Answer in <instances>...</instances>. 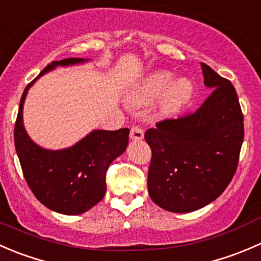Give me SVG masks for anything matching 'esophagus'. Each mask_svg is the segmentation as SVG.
<instances>
[{
  "label": "esophagus",
  "mask_w": 261,
  "mask_h": 261,
  "mask_svg": "<svg viewBox=\"0 0 261 261\" xmlns=\"http://www.w3.org/2000/svg\"><path fill=\"white\" fill-rule=\"evenodd\" d=\"M143 137H144V132L142 128L133 127L130 129V138L133 139V141H139V139H142Z\"/></svg>",
  "instance_id": "esophagus-1"
}]
</instances>
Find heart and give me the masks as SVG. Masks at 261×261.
I'll return each instance as SVG.
<instances>
[{
  "label": "heart",
  "mask_w": 261,
  "mask_h": 261,
  "mask_svg": "<svg viewBox=\"0 0 261 261\" xmlns=\"http://www.w3.org/2000/svg\"><path fill=\"white\" fill-rule=\"evenodd\" d=\"M174 81V74L169 71H154L129 90L127 102L130 107L139 108L148 105L161 96V112L174 114L185 107L194 96V85L188 79Z\"/></svg>",
  "instance_id": "1"
}]
</instances>
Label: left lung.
<instances>
[{
  "label": "left lung",
  "mask_w": 261,
  "mask_h": 261,
  "mask_svg": "<svg viewBox=\"0 0 261 261\" xmlns=\"http://www.w3.org/2000/svg\"><path fill=\"white\" fill-rule=\"evenodd\" d=\"M212 94L193 114L144 133L151 147L148 194L159 207L189 213L216 200L233 177L244 142V115L228 80L202 63Z\"/></svg>",
  "instance_id": "obj_1"
}]
</instances>
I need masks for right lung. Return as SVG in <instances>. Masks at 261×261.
<instances>
[{"label": "right lung", "instance_id": "obj_1", "mask_svg": "<svg viewBox=\"0 0 261 261\" xmlns=\"http://www.w3.org/2000/svg\"><path fill=\"white\" fill-rule=\"evenodd\" d=\"M89 61L66 58L49 63L24 90L15 124V148L28 185L42 204L67 216L82 215L104 198L107 193L105 174L109 165L124 153L129 129H95L73 146L48 149L29 137L24 127L22 109L28 91L43 74L56 67L76 66Z\"/></svg>", "mask_w": 261, "mask_h": 261}]
</instances>
